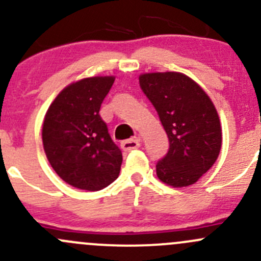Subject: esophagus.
I'll return each mask as SVG.
<instances>
[{
    "label": "esophagus",
    "instance_id": "esophagus-1",
    "mask_svg": "<svg viewBox=\"0 0 261 261\" xmlns=\"http://www.w3.org/2000/svg\"><path fill=\"white\" fill-rule=\"evenodd\" d=\"M140 146V139H130V140H125L121 143V149L125 150V151H131L134 149H138Z\"/></svg>",
    "mask_w": 261,
    "mask_h": 261
}]
</instances>
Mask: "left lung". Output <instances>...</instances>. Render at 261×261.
<instances>
[{"mask_svg":"<svg viewBox=\"0 0 261 261\" xmlns=\"http://www.w3.org/2000/svg\"><path fill=\"white\" fill-rule=\"evenodd\" d=\"M139 82L169 138V151L156 164L158 178L174 188L194 184L215 164L222 145L215 105L183 73H145Z\"/></svg>","mask_w":261,"mask_h":261,"instance_id":"obj_1","label":"left lung"}]
</instances>
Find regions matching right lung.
I'll return each instance as SVG.
<instances>
[{"mask_svg":"<svg viewBox=\"0 0 261 261\" xmlns=\"http://www.w3.org/2000/svg\"><path fill=\"white\" fill-rule=\"evenodd\" d=\"M114 75L83 78L60 91L43 122V145L50 165L65 183L99 191L120 174L122 152L99 116Z\"/></svg>","mask_w":261,"mask_h":261,"instance_id":"1","label":"right lung"}]
</instances>
